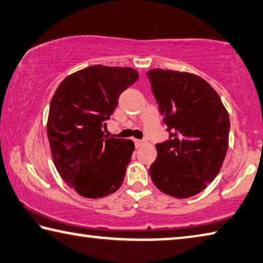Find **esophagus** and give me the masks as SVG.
Listing matches in <instances>:
<instances>
[{"label": "esophagus", "mask_w": 263, "mask_h": 263, "mask_svg": "<svg viewBox=\"0 0 263 263\" xmlns=\"http://www.w3.org/2000/svg\"><path fill=\"white\" fill-rule=\"evenodd\" d=\"M146 140H139V139H135V144H136V147H140L142 145L146 144Z\"/></svg>", "instance_id": "esophagus-1"}]
</instances>
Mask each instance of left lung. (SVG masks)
Segmentation results:
<instances>
[{"instance_id":"left-lung-1","label":"left lung","mask_w":263,"mask_h":263,"mask_svg":"<svg viewBox=\"0 0 263 263\" xmlns=\"http://www.w3.org/2000/svg\"><path fill=\"white\" fill-rule=\"evenodd\" d=\"M147 77L170 135L156 145L151 178L170 197H193L221 170L229 146V114L216 90L197 74L153 69Z\"/></svg>"}]
</instances>
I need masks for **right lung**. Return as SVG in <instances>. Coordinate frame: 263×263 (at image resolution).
I'll list each match as a JSON object with an SVG mask.
<instances>
[{
	"instance_id": "1",
	"label": "right lung",
	"mask_w": 263,
	"mask_h": 263,
	"mask_svg": "<svg viewBox=\"0 0 263 263\" xmlns=\"http://www.w3.org/2000/svg\"><path fill=\"white\" fill-rule=\"evenodd\" d=\"M138 78L132 68L92 65L68 76L51 99L47 135L52 161L82 197L103 198L121 187L135 144L108 138L102 128L119 95Z\"/></svg>"
}]
</instances>
